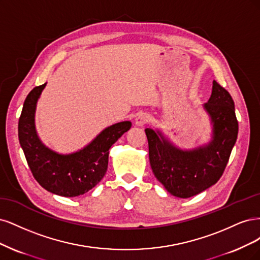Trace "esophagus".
<instances>
[{
	"label": "esophagus",
	"instance_id": "1",
	"mask_svg": "<svg viewBox=\"0 0 260 260\" xmlns=\"http://www.w3.org/2000/svg\"><path fill=\"white\" fill-rule=\"evenodd\" d=\"M150 115L148 113H139L135 120V124L137 126H144L148 122H150Z\"/></svg>",
	"mask_w": 260,
	"mask_h": 260
}]
</instances>
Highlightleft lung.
<instances>
[{"label":"left lung","instance_id":"1","mask_svg":"<svg viewBox=\"0 0 260 260\" xmlns=\"http://www.w3.org/2000/svg\"><path fill=\"white\" fill-rule=\"evenodd\" d=\"M211 124V139L193 149L176 146L160 128H146L149 160L156 179L174 197L199 194L219 180L236 144L239 124L230 94L213 81L212 95L202 106Z\"/></svg>","mask_w":260,"mask_h":260}]
</instances>
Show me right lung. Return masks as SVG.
I'll use <instances>...</instances> for the list:
<instances>
[{
	"instance_id": "right-lung-1",
	"label": "right lung",
	"mask_w": 260,
	"mask_h": 260,
	"mask_svg": "<svg viewBox=\"0 0 260 260\" xmlns=\"http://www.w3.org/2000/svg\"><path fill=\"white\" fill-rule=\"evenodd\" d=\"M46 83L33 88L23 103L18 138L33 177L48 192L73 198L86 193L106 175L109 149L132 123L123 121L106 127L88 145L72 153H58L46 147L36 128L38 100Z\"/></svg>"
}]
</instances>
